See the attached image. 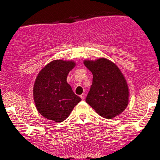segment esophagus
I'll return each instance as SVG.
<instances>
[{
	"label": "esophagus",
	"mask_w": 160,
	"mask_h": 160,
	"mask_svg": "<svg viewBox=\"0 0 160 160\" xmlns=\"http://www.w3.org/2000/svg\"><path fill=\"white\" fill-rule=\"evenodd\" d=\"M80 98H81L82 100H84V99H85V94H83V93H82V95H80Z\"/></svg>",
	"instance_id": "esophagus-1"
}]
</instances>
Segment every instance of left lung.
Masks as SVG:
<instances>
[{
  "instance_id": "1",
  "label": "left lung",
  "mask_w": 160,
  "mask_h": 160,
  "mask_svg": "<svg viewBox=\"0 0 160 160\" xmlns=\"http://www.w3.org/2000/svg\"><path fill=\"white\" fill-rule=\"evenodd\" d=\"M84 65L93 75L86 103L104 118L120 114L128 105V89L118 67L105 58L85 61Z\"/></svg>"
}]
</instances>
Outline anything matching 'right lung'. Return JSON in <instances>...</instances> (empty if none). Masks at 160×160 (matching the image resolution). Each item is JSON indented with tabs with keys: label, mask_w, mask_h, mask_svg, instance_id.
I'll list each match as a JSON object with an SVG mask.
<instances>
[{
	"label": "right lung",
	"mask_w": 160,
	"mask_h": 160,
	"mask_svg": "<svg viewBox=\"0 0 160 160\" xmlns=\"http://www.w3.org/2000/svg\"><path fill=\"white\" fill-rule=\"evenodd\" d=\"M74 66L73 62L55 60L40 71L34 86V99L38 112L45 118L62 122L81 101L67 82Z\"/></svg>",
	"instance_id": "obj_1"
}]
</instances>
